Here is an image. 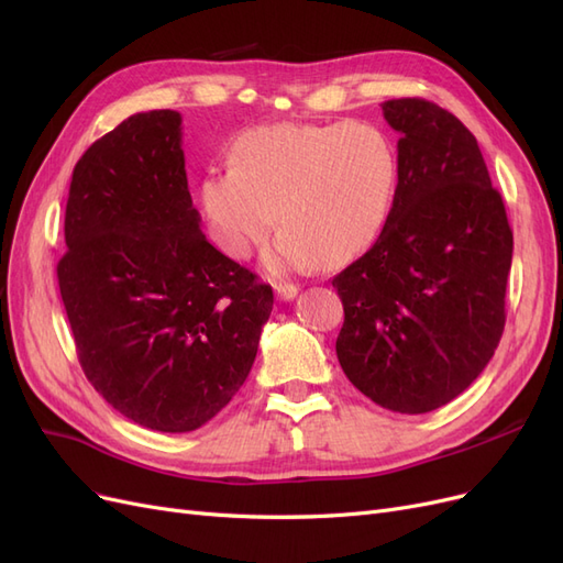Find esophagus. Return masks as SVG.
Segmentation results:
<instances>
[{
	"instance_id": "esophagus-1",
	"label": "esophagus",
	"mask_w": 563,
	"mask_h": 563,
	"mask_svg": "<svg viewBox=\"0 0 563 563\" xmlns=\"http://www.w3.org/2000/svg\"><path fill=\"white\" fill-rule=\"evenodd\" d=\"M275 294L279 300H294L298 296V286L291 282H279L275 284Z\"/></svg>"
}]
</instances>
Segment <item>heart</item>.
I'll return each mask as SVG.
<instances>
[{
    "label": "heart",
    "mask_w": 563,
    "mask_h": 563,
    "mask_svg": "<svg viewBox=\"0 0 563 563\" xmlns=\"http://www.w3.org/2000/svg\"><path fill=\"white\" fill-rule=\"evenodd\" d=\"M399 178L389 135L366 122L267 124L232 147V166L201 178L199 203L216 244L246 258L269 230L275 272L335 265L368 249L389 216Z\"/></svg>",
    "instance_id": "obj_1"
}]
</instances>
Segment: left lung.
I'll return each mask as SVG.
<instances>
[{"instance_id": "8db88e82", "label": "left lung", "mask_w": 563, "mask_h": 563, "mask_svg": "<svg viewBox=\"0 0 563 563\" xmlns=\"http://www.w3.org/2000/svg\"><path fill=\"white\" fill-rule=\"evenodd\" d=\"M399 133V180L385 228L333 277L335 340L350 383L397 413H428L465 391L505 329L512 230L476 139L424 98L385 100Z\"/></svg>"}]
</instances>
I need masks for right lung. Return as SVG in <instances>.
<instances>
[{
  "instance_id": "obj_1",
  "label": "right lung",
  "mask_w": 563,
  "mask_h": 563,
  "mask_svg": "<svg viewBox=\"0 0 563 563\" xmlns=\"http://www.w3.org/2000/svg\"><path fill=\"white\" fill-rule=\"evenodd\" d=\"M176 110L124 119L77 162L58 286L79 364L114 411L192 432L240 391L272 286L201 234Z\"/></svg>"
}]
</instances>
